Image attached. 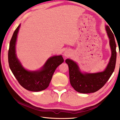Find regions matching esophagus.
<instances>
[{"label":"esophagus","instance_id":"34e87169","mask_svg":"<svg viewBox=\"0 0 120 120\" xmlns=\"http://www.w3.org/2000/svg\"><path fill=\"white\" fill-rule=\"evenodd\" d=\"M70 53H71L70 51H69L68 50H65V52H64L63 55H64L65 57H68V56H69L70 55Z\"/></svg>","mask_w":120,"mask_h":120}]
</instances>
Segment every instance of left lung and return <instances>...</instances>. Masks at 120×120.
I'll use <instances>...</instances> for the list:
<instances>
[{"instance_id":"1","label":"left lung","mask_w":120,"mask_h":120,"mask_svg":"<svg viewBox=\"0 0 120 120\" xmlns=\"http://www.w3.org/2000/svg\"><path fill=\"white\" fill-rule=\"evenodd\" d=\"M105 27L109 39L111 56L105 70L95 73H82L77 63L70 59H67L65 60L69 68L71 85L78 92L90 93L98 91L109 80L115 68L116 59V46L115 39L113 32L109 27L106 26Z\"/></svg>"}]
</instances>
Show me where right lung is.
Returning a JSON list of instances; mask_svg holds the SVG:
<instances>
[{"mask_svg":"<svg viewBox=\"0 0 120 120\" xmlns=\"http://www.w3.org/2000/svg\"><path fill=\"white\" fill-rule=\"evenodd\" d=\"M21 24L15 30L10 41L8 52V62L10 69L18 82L27 90L39 92L44 90L49 86L53 74L59 65L64 62L61 55L50 57L40 70L28 71L22 67L16 54L17 34Z\"/></svg>","mask_w":120,"mask_h":120,"instance_id":"1","label":"right lung"}]
</instances>
